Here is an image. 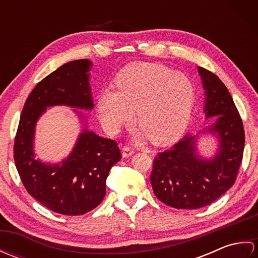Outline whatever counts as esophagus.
Masks as SVG:
<instances>
[{
	"label": "esophagus",
	"mask_w": 258,
	"mask_h": 258,
	"mask_svg": "<svg viewBox=\"0 0 258 258\" xmlns=\"http://www.w3.org/2000/svg\"><path fill=\"white\" fill-rule=\"evenodd\" d=\"M134 154V150H132L131 149L130 146H123V149H122V155H123V157H130L131 155H133Z\"/></svg>",
	"instance_id": "esophagus-1"
}]
</instances>
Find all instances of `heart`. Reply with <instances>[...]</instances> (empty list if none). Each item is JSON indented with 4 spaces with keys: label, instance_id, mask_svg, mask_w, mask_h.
I'll list each match as a JSON object with an SVG mask.
<instances>
[{
    "label": "heart",
    "instance_id": "b5f03b06",
    "mask_svg": "<svg viewBox=\"0 0 258 258\" xmlns=\"http://www.w3.org/2000/svg\"><path fill=\"white\" fill-rule=\"evenodd\" d=\"M118 90L104 89L98 113L107 132L115 134L138 123L153 143L165 145L178 140L189 123L195 103V84L187 75L157 63H135L116 80Z\"/></svg>",
    "mask_w": 258,
    "mask_h": 258
}]
</instances>
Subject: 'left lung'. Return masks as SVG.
<instances>
[{
	"mask_svg": "<svg viewBox=\"0 0 258 258\" xmlns=\"http://www.w3.org/2000/svg\"><path fill=\"white\" fill-rule=\"evenodd\" d=\"M205 90L206 118L217 116L203 133L216 135L220 147L211 160L196 153L197 135L186 134L153 162V191L164 204L177 210L210 205L234 185L242 163L245 133L242 118L227 87L217 76L199 68Z\"/></svg>",
	"mask_w": 258,
	"mask_h": 258,
	"instance_id": "obj_1",
	"label": "left lung"
}]
</instances>
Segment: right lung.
I'll return each mask as SVG.
<instances>
[{"mask_svg": "<svg viewBox=\"0 0 258 258\" xmlns=\"http://www.w3.org/2000/svg\"><path fill=\"white\" fill-rule=\"evenodd\" d=\"M91 67L89 59H75L37 83L24 104L15 136L14 162L27 193L62 215H82L100 205L109 169L122 157L116 142L84 128L61 164H45L35 158V125L46 107L94 106L89 83Z\"/></svg>", "mask_w": 258, "mask_h": 258, "instance_id": "right-lung-1", "label": "right lung"}]
</instances>
